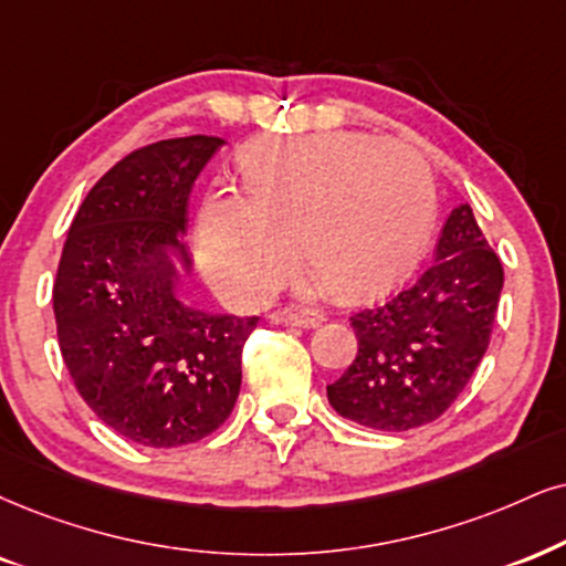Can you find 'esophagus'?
Wrapping results in <instances>:
<instances>
[{
    "instance_id": "1",
    "label": "esophagus",
    "mask_w": 566,
    "mask_h": 566,
    "mask_svg": "<svg viewBox=\"0 0 566 566\" xmlns=\"http://www.w3.org/2000/svg\"><path fill=\"white\" fill-rule=\"evenodd\" d=\"M270 323L285 325V327H304V331H312V327L319 325V317H306V315H294V312H272Z\"/></svg>"
}]
</instances>
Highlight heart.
Here are the masks:
<instances>
[{
	"label": "heart",
	"mask_w": 566,
	"mask_h": 566,
	"mask_svg": "<svg viewBox=\"0 0 566 566\" xmlns=\"http://www.w3.org/2000/svg\"><path fill=\"white\" fill-rule=\"evenodd\" d=\"M247 193L214 186L201 201L197 251L218 289L256 302L294 251L302 296L388 294L420 262L436 222V184L411 146L365 134L262 142L241 157Z\"/></svg>",
	"instance_id": "obj_1"
}]
</instances>
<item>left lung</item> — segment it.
<instances>
[{
	"label": "left lung",
	"instance_id": "1",
	"mask_svg": "<svg viewBox=\"0 0 566 566\" xmlns=\"http://www.w3.org/2000/svg\"><path fill=\"white\" fill-rule=\"evenodd\" d=\"M501 289L504 268L472 207H453L420 281L352 317L357 359L327 386L331 407L388 432L438 420L491 344Z\"/></svg>",
	"mask_w": 566,
	"mask_h": 566
}]
</instances>
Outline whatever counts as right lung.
I'll return each mask as SVG.
<instances>
[{"mask_svg":"<svg viewBox=\"0 0 566 566\" xmlns=\"http://www.w3.org/2000/svg\"><path fill=\"white\" fill-rule=\"evenodd\" d=\"M220 146L218 136L167 138L120 159L83 199L54 281L75 388L104 424L151 449L197 443L228 420L256 325L178 294L191 270L188 197Z\"/></svg>","mask_w":566,"mask_h":566,"instance_id":"right-lung-1","label":"right lung"}]
</instances>
